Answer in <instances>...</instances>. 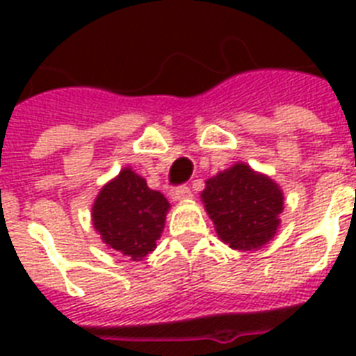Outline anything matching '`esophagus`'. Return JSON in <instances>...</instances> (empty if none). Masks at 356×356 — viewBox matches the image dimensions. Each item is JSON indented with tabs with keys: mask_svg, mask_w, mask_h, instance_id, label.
I'll return each instance as SVG.
<instances>
[{
	"mask_svg": "<svg viewBox=\"0 0 356 356\" xmlns=\"http://www.w3.org/2000/svg\"><path fill=\"white\" fill-rule=\"evenodd\" d=\"M190 197H192V190H190L186 184H181V186H177V188L173 190V200L188 201Z\"/></svg>",
	"mask_w": 356,
	"mask_h": 356,
	"instance_id": "34e87169",
	"label": "esophagus"
}]
</instances>
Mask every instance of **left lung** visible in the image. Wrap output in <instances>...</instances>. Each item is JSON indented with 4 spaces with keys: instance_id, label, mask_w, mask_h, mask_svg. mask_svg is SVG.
Listing matches in <instances>:
<instances>
[{
    "instance_id": "left-lung-1",
    "label": "left lung",
    "mask_w": 356,
    "mask_h": 356,
    "mask_svg": "<svg viewBox=\"0 0 356 356\" xmlns=\"http://www.w3.org/2000/svg\"><path fill=\"white\" fill-rule=\"evenodd\" d=\"M201 200L220 240L238 251H254L270 242L284 209L279 184L243 162L209 179Z\"/></svg>"
}]
</instances>
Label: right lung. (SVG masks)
<instances>
[{
	"mask_svg": "<svg viewBox=\"0 0 356 356\" xmlns=\"http://www.w3.org/2000/svg\"><path fill=\"white\" fill-rule=\"evenodd\" d=\"M170 203L151 190L144 177L123 168L97 194L92 207V223L102 240L131 260L145 259L155 251Z\"/></svg>",
	"mask_w": 356,
	"mask_h": 356,
	"instance_id": "obj_1",
	"label": "right lung"
}]
</instances>
